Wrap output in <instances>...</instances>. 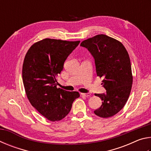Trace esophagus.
<instances>
[{
    "mask_svg": "<svg viewBox=\"0 0 151 151\" xmlns=\"http://www.w3.org/2000/svg\"><path fill=\"white\" fill-rule=\"evenodd\" d=\"M81 95L85 96V97H89V96H91V93H81Z\"/></svg>",
    "mask_w": 151,
    "mask_h": 151,
    "instance_id": "34e87169",
    "label": "esophagus"
}]
</instances>
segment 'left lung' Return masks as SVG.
Returning <instances> with one entry per match:
<instances>
[{
    "label": "left lung",
    "mask_w": 151,
    "mask_h": 151,
    "mask_svg": "<svg viewBox=\"0 0 151 151\" xmlns=\"http://www.w3.org/2000/svg\"><path fill=\"white\" fill-rule=\"evenodd\" d=\"M81 46L93 57L97 76L104 78L102 85L106 92L95 94L102 100V105L94 114L103 118L114 116L123 108L131 93L132 75L129 55L121 42L104 35L84 40Z\"/></svg>",
    "instance_id": "8db88e82"
}]
</instances>
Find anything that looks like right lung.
I'll use <instances>...</instances> for the list:
<instances>
[{
	"instance_id": "add662e5",
	"label": "right lung",
	"mask_w": 151,
	"mask_h": 151,
	"mask_svg": "<svg viewBox=\"0 0 151 151\" xmlns=\"http://www.w3.org/2000/svg\"><path fill=\"white\" fill-rule=\"evenodd\" d=\"M80 41L45 39L32 45L25 55L22 81L30 104L50 121L67 115L78 92L57 88V76Z\"/></svg>"
}]
</instances>
